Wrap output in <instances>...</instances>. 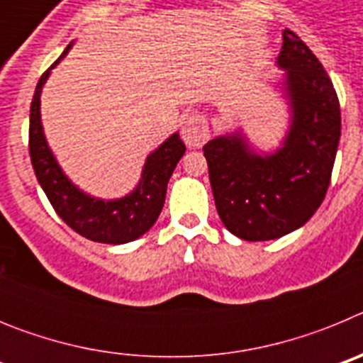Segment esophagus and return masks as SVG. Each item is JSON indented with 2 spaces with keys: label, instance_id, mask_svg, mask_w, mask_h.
I'll return each instance as SVG.
<instances>
[{
  "label": "esophagus",
  "instance_id": "34e87169",
  "mask_svg": "<svg viewBox=\"0 0 363 363\" xmlns=\"http://www.w3.org/2000/svg\"><path fill=\"white\" fill-rule=\"evenodd\" d=\"M182 138H184L185 145L196 149L201 147L207 138H209V125L207 120L200 114H192L184 121V129H182Z\"/></svg>",
  "mask_w": 363,
  "mask_h": 363
}]
</instances>
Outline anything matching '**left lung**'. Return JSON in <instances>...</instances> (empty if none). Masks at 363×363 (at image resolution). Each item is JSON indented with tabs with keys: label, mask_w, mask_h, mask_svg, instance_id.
I'll use <instances>...</instances> for the list:
<instances>
[{
	"label": "left lung",
	"mask_w": 363,
	"mask_h": 363,
	"mask_svg": "<svg viewBox=\"0 0 363 363\" xmlns=\"http://www.w3.org/2000/svg\"><path fill=\"white\" fill-rule=\"evenodd\" d=\"M278 67L291 125L274 152H255L242 133L203 145L214 203L223 225L247 242L281 238L316 213L331 182L340 142V104L318 57L284 30Z\"/></svg>",
	"instance_id": "1"
}]
</instances>
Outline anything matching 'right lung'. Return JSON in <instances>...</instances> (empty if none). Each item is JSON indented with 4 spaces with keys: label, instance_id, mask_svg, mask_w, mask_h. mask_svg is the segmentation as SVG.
<instances>
[{
    "label": "right lung",
    "instance_id": "obj_1",
    "mask_svg": "<svg viewBox=\"0 0 363 363\" xmlns=\"http://www.w3.org/2000/svg\"><path fill=\"white\" fill-rule=\"evenodd\" d=\"M70 47L72 43L63 50L62 56L50 65L49 70H45L32 98L30 129H28L32 167L50 205L70 229L92 242L112 243V245L134 242L158 220L165 203L167 184L185 154V145L179 140L178 133L167 138L158 149L147 156L142 179L127 196L118 200H101L79 191L67 178L57 160L54 158L52 150L45 140L40 112L41 89L50 76V70L62 62Z\"/></svg>",
    "mask_w": 363,
    "mask_h": 363
}]
</instances>
